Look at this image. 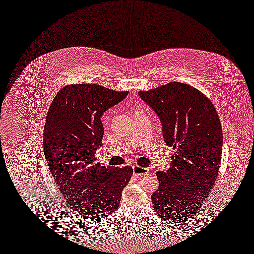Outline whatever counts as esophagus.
Here are the masks:
<instances>
[{"instance_id":"obj_1","label":"esophagus","mask_w":254,"mask_h":254,"mask_svg":"<svg viewBox=\"0 0 254 254\" xmlns=\"http://www.w3.org/2000/svg\"><path fill=\"white\" fill-rule=\"evenodd\" d=\"M133 174L136 176H144L150 174V171L146 168H142L140 166L133 167Z\"/></svg>"}]
</instances>
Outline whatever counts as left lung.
I'll list each match as a JSON object with an SVG mask.
<instances>
[{
  "label": "left lung",
  "mask_w": 254,
  "mask_h": 254,
  "mask_svg": "<svg viewBox=\"0 0 254 254\" xmlns=\"http://www.w3.org/2000/svg\"><path fill=\"white\" fill-rule=\"evenodd\" d=\"M139 96L159 117L164 140L175 150L166 173H157L159 186L152 203L161 218L183 222L199 212L219 175V115L207 96L187 83L172 81Z\"/></svg>",
  "instance_id": "obj_1"
}]
</instances>
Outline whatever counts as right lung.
Returning <instances> with one entry per match:
<instances>
[{
	"label": "right lung",
	"mask_w": 254,
	"mask_h": 254,
	"mask_svg": "<svg viewBox=\"0 0 254 254\" xmlns=\"http://www.w3.org/2000/svg\"><path fill=\"white\" fill-rule=\"evenodd\" d=\"M98 84H68L56 94L45 123L46 160L62 196L89 221L106 219L118 208L133 169L96 163L102 144L101 116L127 96Z\"/></svg>",
	"instance_id": "obj_1"
}]
</instances>
